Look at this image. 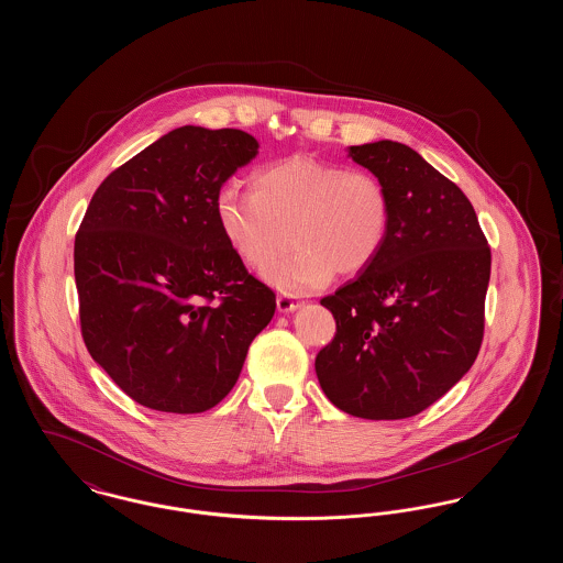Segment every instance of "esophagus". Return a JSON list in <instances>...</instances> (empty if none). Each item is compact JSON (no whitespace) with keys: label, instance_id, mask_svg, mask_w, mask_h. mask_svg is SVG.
Instances as JSON below:
<instances>
[{"label":"esophagus","instance_id":"obj_1","mask_svg":"<svg viewBox=\"0 0 563 563\" xmlns=\"http://www.w3.org/2000/svg\"><path fill=\"white\" fill-rule=\"evenodd\" d=\"M276 306L280 312H294L299 308V301H295L291 295H278L276 297Z\"/></svg>","mask_w":563,"mask_h":563}]
</instances>
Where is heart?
Here are the masks:
<instances>
[{
  "instance_id": "1",
  "label": "heart",
  "mask_w": 563,
  "mask_h": 563,
  "mask_svg": "<svg viewBox=\"0 0 563 563\" xmlns=\"http://www.w3.org/2000/svg\"><path fill=\"white\" fill-rule=\"evenodd\" d=\"M214 214L249 268H266L294 241L300 251L264 276L301 295L321 289L333 274L350 278L369 268L388 239L393 205L372 170L291 156L255 170L251 189H219Z\"/></svg>"
}]
</instances>
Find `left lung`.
<instances>
[{"mask_svg": "<svg viewBox=\"0 0 563 563\" xmlns=\"http://www.w3.org/2000/svg\"><path fill=\"white\" fill-rule=\"evenodd\" d=\"M390 194L374 264L321 303L335 319L317 354L322 393L365 420H402L439 401L483 342L492 253L464 191L397 141L350 147Z\"/></svg>", "mask_w": 563, "mask_h": 563, "instance_id": "left-lung-1", "label": "left lung"}]
</instances>
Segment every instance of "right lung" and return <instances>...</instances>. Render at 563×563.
I'll return each instance as SVG.
<instances>
[{
	"mask_svg": "<svg viewBox=\"0 0 563 563\" xmlns=\"http://www.w3.org/2000/svg\"><path fill=\"white\" fill-rule=\"evenodd\" d=\"M257 147L239 129H175L109 173L81 219V338L143 407H214L274 317L276 295L244 268L214 214L219 189Z\"/></svg>",
	"mask_w": 563,
	"mask_h": 563,
	"instance_id": "obj_1",
	"label": "right lung"
}]
</instances>
